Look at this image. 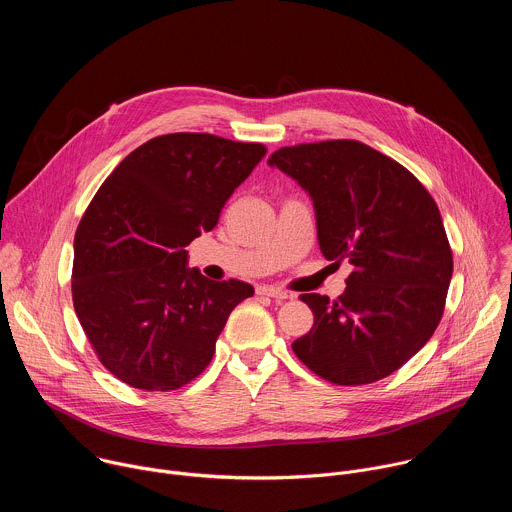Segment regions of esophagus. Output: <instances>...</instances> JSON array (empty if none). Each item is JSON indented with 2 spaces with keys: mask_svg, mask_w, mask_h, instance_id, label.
<instances>
[{
  "mask_svg": "<svg viewBox=\"0 0 512 512\" xmlns=\"http://www.w3.org/2000/svg\"><path fill=\"white\" fill-rule=\"evenodd\" d=\"M257 294H259V296H269V298H273V300H277V302H283V300L289 298L287 291L277 289V287H269V285H259V287H257Z\"/></svg>",
  "mask_w": 512,
  "mask_h": 512,
  "instance_id": "34e87169",
  "label": "esophagus"
}]
</instances>
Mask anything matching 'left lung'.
<instances>
[{
	"label": "left lung",
	"mask_w": 512,
	"mask_h": 512,
	"mask_svg": "<svg viewBox=\"0 0 512 512\" xmlns=\"http://www.w3.org/2000/svg\"><path fill=\"white\" fill-rule=\"evenodd\" d=\"M269 166L310 194L322 255L352 265L338 300L300 296L314 326L291 348L334 385L389 377L444 314L454 259L440 208L407 168L354 139L281 148Z\"/></svg>",
	"instance_id": "1"
}]
</instances>
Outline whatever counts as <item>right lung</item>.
<instances>
[{
  "label": "right lung",
  "instance_id": "right-lung-1",
  "mask_svg": "<svg viewBox=\"0 0 512 512\" xmlns=\"http://www.w3.org/2000/svg\"><path fill=\"white\" fill-rule=\"evenodd\" d=\"M263 143L168 133L133 150L103 182L75 235L72 302L103 367L143 391L196 379L253 285L188 269L190 245L216 227Z\"/></svg>",
  "mask_w": 512,
  "mask_h": 512
}]
</instances>
